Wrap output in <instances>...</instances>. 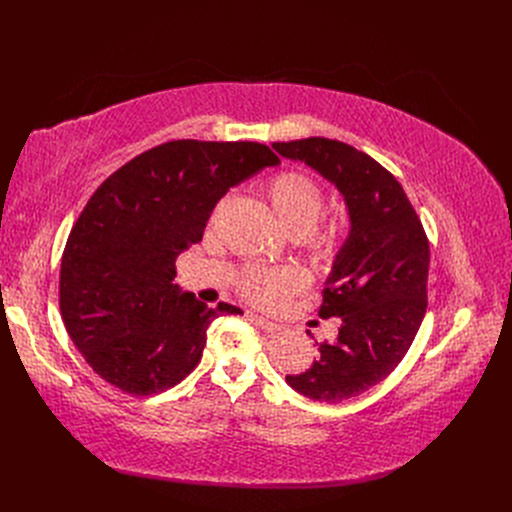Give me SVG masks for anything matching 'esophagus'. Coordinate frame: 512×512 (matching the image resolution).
<instances>
[{
  "mask_svg": "<svg viewBox=\"0 0 512 512\" xmlns=\"http://www.w3.org/2000/svg\"><path fill=\"white\" fill-rule=\"evenodd\" d=\"M247 317H249L251 321H255V324H257L259 328H263V330H267V332H278V330H280V326H278V324H274V321L265 319V317H261V315H255V313H247Z\"/></svg>",
  "mask_w": 512,
  "mask_h": 512,
  "instance_id": "34e87169",
  "label": "esophagus"
}]
</instances>
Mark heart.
I'll list each match as a JSON object with an SVG mask.
<instances>
[{
  "label": "heart",
  "instance_id": "1",
  "mask_svg": "<svg viewBox=\"0 0 512 512\" xmlns=\"http://www.w3.org/2000/svg\"><path fill=\"white\" fill-rule=\"evenodd\" d=\"M263 193L280 226L292 236H305L317 224L324 211V188L305 170H282L267 178ZM338 230L330 228L311 238L319 253H332L338 247ZM307 286V276L299 267H263L249 265L236 278V290L242 299L257 307L274 309L292 294Z\"/></svg>",
  "mask_w": 512,
  "mask_h": 512
}]
</instances>
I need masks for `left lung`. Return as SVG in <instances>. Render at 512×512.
<instances>
[{"label":"left lung","instance_id":"8db88e82","mask_svg":"<svg viewBox=\"0 0 512 512\" xmlns=\"http://www.w3.org/2000/svg\"><path fill=\"white\" fill-rule=\"evenodd\" d=\"M336 184L351 234L336 255L319 317H338L334 342L286 382L321 402H340L380 384L411 348L427 309L429 242L400 182L367 153L324 137L272 145Z\"/></svg>","mask_w":512,"mask_h":512}]
</instances>
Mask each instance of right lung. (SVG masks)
I'll use <instances>...</instances> for the list:
<instances>
[{
  "label": "right lung",
  "instance_id": "1",
  "mask_svg": "<svg viewBox=\"0 0 512 512\" xmlns=\"http://www.w3.org/2000/svg\"><path fill=\"white\" fill-rule=\"evenodd\" d=\"M280 157L251 141L161 143L105 178L74 222L60 270L68 336L105 382L132 396L180 384L207 328L238 307H207L172 284L176 257L203 238L230 186Z\"/></svg>",
  "mask_w": 512,
  "mask_h": 512
}]
</instances>
